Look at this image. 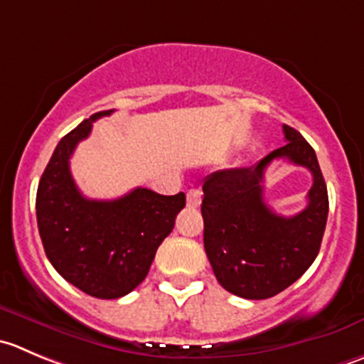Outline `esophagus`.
<instances>
[{"instance_id": "1", "label": "esophagus", "mask_w": 364, "mask_h": 364, "mask_svg": "<svg viewBox=\"0 0 364 364\" xmlns=\"http://www.w3.org/2000/svg\"><path fill=\"white\" fill-rule=\"evenodd\" d=\"M200 200H203V193L197 188H190L188 192H186V204H188L190 208H197L200 204Z\"/></svg>"}]
</instances>
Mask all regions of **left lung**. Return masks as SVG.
Segmentation results:
<instances>
[{
  "label": "left lung",
  "instance_id": "left-lung-1",
  "mask_svg": "<svg viewBox=\"0 0 364 364\" xmlns=\"http://www.w3.org/2000/svg\"><path fill=\"white\" fill-rule=\"evenodd\" d=\"M287 144L252 167L225 168L204 179V249L222 288L250 301L287 290L311 267L326 231L329 197L313 147L290 126ZM288 159L314 174L309 206L294 218L274 214L262 199L264 171Z\"/></svg>",
  "mask_w": 364,
  "mask_h": 364
}]
</instances>
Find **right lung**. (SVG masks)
<instances>
[{"mask_svg": "<svg viewBox=\"0 0 364 364\" xmlns=\"http://www.w3.org/2000/svg\"><path fill=\"white\" fill-rule=\"evenodd\" d=\"M97 112L56 146L37 188V225L46 256L60 276L87 295L119 299L149 272L160 243L185 208V193L160 196L135 188L114 200L87 199L77 190L69 158L92 132Z\"/></svg>", "mask_w": 364, "mask_h": 364, "instance_id": "right-lung-1", "label": "right lung"}]
</instances>
